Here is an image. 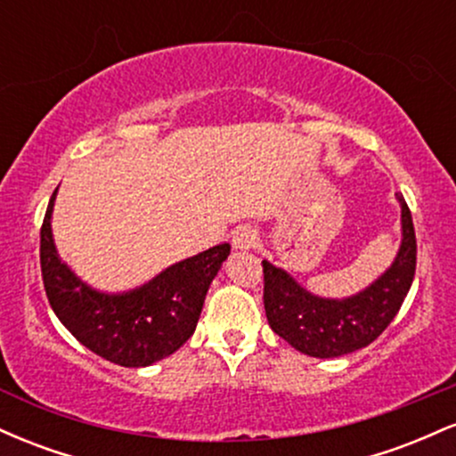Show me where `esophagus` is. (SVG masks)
<instances>
[{
	"mask_svg": "<svg viewBox=\"0 0 456 456\" xmlns=\"http://www.w3.org/2000/svg\"><path fill=\"white\" fill-rule=\"evenodd\" d=\"M257 242H259L257 232L250 227H240L238 232L233 233V240H232L235 250H250L257 246Z\"/></svg>",
	"mask_w": 456,
	"mask_h": 456,
	"instance_id": "obj_1",
	"label": "esophagus"
}]
</instances>
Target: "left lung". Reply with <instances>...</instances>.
I'll use <instances>...</instances> for the list:
<instances>
[{"label":"left lung","instance_id":"obj_1","mask_svg":"<svg viewBox=\"0 0 456 456\" xmlns=\"http://www.w3.org/2000/svg\"><path fill=\"white\" fill-rule=\"evenodd\" d=\"M401 203V246L378 281L355 296L319 297L270 261L264 265V306L270 328L297 352L313 358H337L362 349L390 326L416 274V233L405 199Z\"/></svg>","mask_w":456,"mask_h":456}]
</instances>
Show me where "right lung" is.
I'll return each instance as SVG.
<instances>
[{"label": "right lung", "mask_w": 456, "mask_h": 456, "mask_svg": "<svg viewBox=\"0 0 456 456\" xmlns=\"http://www.w3.org/2000/svg\"><path fill=\"white\" fill-rule=\"evenodd\" d=\"M40 229V268L49 305L78 343L109 362L139 369L167 358L195 332L214 276L229 257V244L169 265L150 282L124 294H102L83 282L57 255L51 214Z\"/></svg>", "instance_id": "right-lung-1"}]
</instances>
